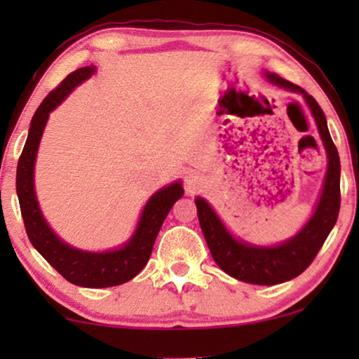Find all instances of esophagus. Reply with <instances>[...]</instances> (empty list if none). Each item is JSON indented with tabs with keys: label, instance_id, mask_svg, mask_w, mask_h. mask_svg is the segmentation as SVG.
Segmentation results:
<instances>
[{
	"label": "esophagus",
	"instance_id": "obj_1",
	"mask_svg": "<svg viewBox=\"0 0 359 359\" xmlns=\"http://www.w3.org/2000/svg\"><path fill=\"white\" fill-rule=\"evenodd\" d=\"M184 186H186V191H188L189 194H193L201 188V186H203V180H201V176L198 173H189L186 176Z\"/></svg>",
	"mask_w": 359,
	"mask_h": 359
}]
</instances>
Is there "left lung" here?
<instances>
[{"label":"left lung","mask_w":359,"mask_h":359,"mask_svg":"<svg viewBox=\"0 0 359 359\" xmlns=\"http://www.w3.org/2000/svg\"><path fill=\"white\" fill-rule=\"evenodd\" d=\"M263 75L274 86L297 93L304 97L327 151L325 180L311 219L291 238L264 247L233 237L208 201L199 196L194 201L201 230L219 268L238 281L273 286L299 276L313 262L328 233L332 232L340 212V156L328 132L325 114L317 101L301 86L284 80L276 73L263 72Z\"/></svg>","instance_id":"left-lung-1"}]
</instances>
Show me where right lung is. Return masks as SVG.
<instances>
[{
    "label": "right lung",
    "instance_id": "1",
    "mask_svg": "<svg viewBox=\"0 0 359 359\" xmlns=\"http://www.w3.org/2000/svg\"><path fill=\"white\" fill-rule=\"evenodd\" d=\"M95 72V65L78 68L70 73L58 88L48 93L42 104L37 107L18 163L16 193L32 247L72 284L81 287H111L130 281L149 263L155 238L163 225V220L176 201L184 194V189L181 181H173L151 194V198L142 209L139 224L132 237L117 248L106 250V252H86V250H80L63 242L53 232L43 217L37 201L36 184H34V168H36L39 144H41L50 112Z\"/></svg>",
    "mask_w": 359,
    "mask_h": 359
}]
</instances>
